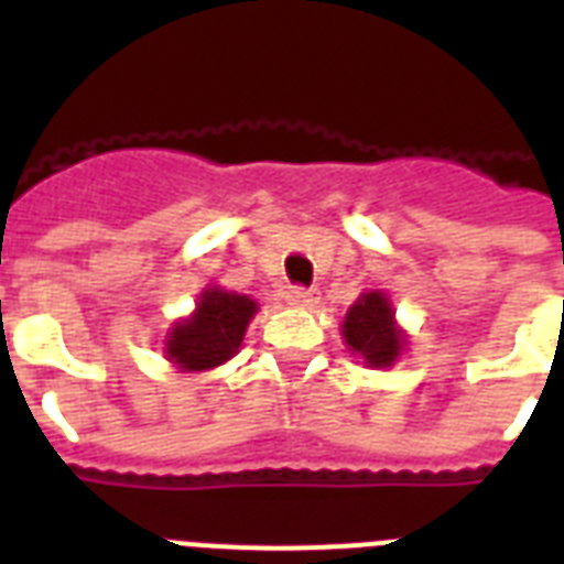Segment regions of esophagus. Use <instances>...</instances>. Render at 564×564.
I'll return each instance as SVG.
<instances>
[{"mask_svg":"<svg viewBox=\"0 0 564 564\" xmlns=\"http://www.w3.org/2000/svg\"><path fill=\"white\" fill-rule=\"evenodd\" d=\"M286 301L295 304V307H313V304H318V292L310 290V286H290Z\"/></svg>","mask_w":564,"mask_h":564,"instance_id":"34e87169","label":"esophagus"}]
</instances>
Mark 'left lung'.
Segmentation results:
<instances>
[{"label":"left lung","mask_w":564,"mask_h":564,"mask_svg":"<svg viewBox=\"0 0 564 564\" xmlns=\"http://www.w3.org/2000/svg\"><path fill=\"white\" fill-rule=\"evenodd\" d=\"M345 343L362 354L369 366H392L401 354L403 336L394 327V313L383 292H366L345 316Z\"/></svg>","instance_id":"left-lung-1"}]
</instances>
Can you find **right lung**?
Here are the masks:
<instances>
[{
  "instance_id": "right-lung-1",
  "label": "right lung",
  "mask_w": 564,
  "mask_h": 564,
  "mask_svg": "<svg viewBox=\"0 0 564 564\" xmlns=\"http://www.w3.org/2000/svg\"><path fill=\"white\" fill-rule=\"evenodd\" d=\"M254 310V301L237 295V292H202L195 316L172 327L170 339H166V354L181 369H213L239 351Z\"/></svg>"
}]
</instances>
